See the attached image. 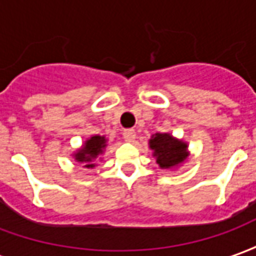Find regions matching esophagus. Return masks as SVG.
I'll list each match as a JSON object with an SVG mask.
<instances>
[{
	"label": "esophagus",
	"instance_id": "obj_1",
	"mask_svg": "<svg viewBox=\"0 0 256 256\" xmlns=\"http://www.w3.org/2000/svg\"><path fill=\"white\" fill-rule=\"evenodd\" d=\"M123 138L126 140V141H134V138H136V132H134L133 128H126L123 132Z\"/></svg>",
	"mask_w": 256,
	"mask_h": 256
}]
</instances>
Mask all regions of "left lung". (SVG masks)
Returning <instances> with one entry per match:
<instances>
[{
    "label": "left lung",
    "mask_w": 256,
    "mask_h": 256,
    "mask_svg": "<svg viewBox=\"0 0 256 256\" xmlns=\"http://www.w3.org/2000/svg\"><path fill=\"white\" fill-rule=\"evenodd\" d=\"M150 148L156 156V163L162 168L177 166L186 158V144L174 140L170 134L158 133L150 141Z\"/></svg>",
    "instance_id": "obj_1"
}]
</instances>
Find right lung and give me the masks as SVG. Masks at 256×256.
<instances>
[{
    "label": "right lung",
    "instance_id": "obj_1",
    "mask_svg": "<svg viewBox=\"0 0 256 256\" xmlns=\"http://www.w3.org/2000/svg\"><path fill=\"white\" fill-rule=\"evenodd\" d=\"M104 148H106V138L100 137V136H94L86 141L84 148L75 155V159L82 163H86L84 167H94L93 160L100 155Z\"/></svg>",
    "mask_w": 256,
    "mask_h": 256
}]
</instances>
